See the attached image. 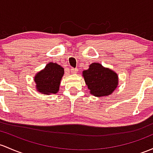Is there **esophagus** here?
<instances>
[{
    "instance_id": "34e87169",
    "label": "esophagus",
    "mask_w": 153,
    "mask_h": 153,
    "mask_svg": "<svg viewBox=\"0 0 153 153\" xmlns=\"http://www.w3.org/2000/svg\"><path fill=\"white\" fill-rule=\"evenodd\" d=\"M70 72H71V73L73 74H75V73H78V69L72 68L71 69H70Z\"/></svg>"
}]
</instances>
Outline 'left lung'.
I'll use <instances>...</instances> for the list:
<instances>
[{
    "mask_svg": "<svg viewBox=\"0 0 153 153\" xmlns=\"http://www.w3.org/2000/svg\"><path fill=\"white\" fill-rule=\"evenodd\" d=\"M82 76L84 78L90 94L94 97H107L118 85L117 74L98 62L91 64L88 70H83Z\"/></svg>",
    "mask_w": 153,
    "mask_h": 153,
    "instance_id": "obj_1",
    "label": "left lung"
}]
</instances>
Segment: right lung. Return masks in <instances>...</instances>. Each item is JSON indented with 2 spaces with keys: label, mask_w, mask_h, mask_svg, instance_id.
<instances>
[{
  "label": "right lung",
  "mask_w": 153,
  "mask_h": 153,
  "mask_svg": "<svg viewBox=\"0 0 153 153\" xmlns=\"http://www.w3.org/2000/svg\"><path fill=\"white\" fill-rule=\"evenodd\" d=\"M65 70L57 63L49 62L43 70L36 74V88L42 94H55L59 90Z\"/></svg>",
  "instance_id": "right-lung-1"
}]
</instances>
